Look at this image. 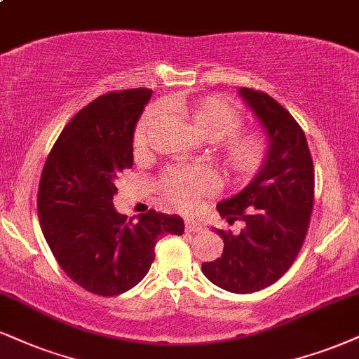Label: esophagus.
Masks as SVG:
<instances>
[{"mask_svg": "<svg viewBox=\"0 0 359 359\" xmlns=\"http://www.w3.org/2000/svg\"><path fill=\"white\" fill-rule=\"evenodd\" d=\"M201 224L196 223L194 219H187V231L188 233H194V231H201Z\"/></svg>", "mask_w": 359, "mask_h": 359, "instance_id": "34e87169", "label": "esophagus"}]
</instances>
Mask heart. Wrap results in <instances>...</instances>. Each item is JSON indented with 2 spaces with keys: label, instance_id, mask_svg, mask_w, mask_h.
<instances>
[{
  "label": "heart",
  "instance_id": "heart-1",
  "mask_svg": "<svg viewBox=\"0 0 359 359\" xmlns=\"http://www.w3.org/2000/svg\"><path fill=\"white\" fill-rule=\"evenodd\" d=\"M183 116L203 138L211 141L216 159L228 176L251 180L261 171L269 154L268 136L256 128H241L243 114L219 96H205L183 106ZM161 104L149 106L133 133L135 153H143L153 143L163 121ZM218 178L206 166H171L161 176V189L172 205L191 210L201 196L218 191Z\"/></svg>",
  "mask_w": 359,
  "mask_h": 359
}]
</instances>
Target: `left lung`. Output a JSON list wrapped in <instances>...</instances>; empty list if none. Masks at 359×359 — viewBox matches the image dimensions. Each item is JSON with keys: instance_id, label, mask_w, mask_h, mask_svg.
<instances>
[{"instance_id": "left-lung-1", "label": "left lung", "mask_w": 359, "mask_h": 359, "mask_svg": "<svg viewBox=\"0 0 359 359\" xmlns=\"http://www.w3.org/2000/svg\"><path fill=\"white\" fill-rule=\"evenodd\" d=\"M240 93L268 133L269 154L241 193L216 206L221 218L229 224L240 221L243 229H216L223 255L201 269L216 286L246 294L273 285L294 263L311 221L315 168L303 128L291 113L259 90Z\"/></svg>"}]
</instances>
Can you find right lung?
<instances>
[{"label": "right lung", "mask_w": 359, "mask_h": 359, "mask_svg": "<svg viewBox=\"0 0 359 359\" xmlns=\"http://www.w3.org/2000/svg\"><path fill=\"white\" fill-rule=\"evenodd\" d=\"M151 90L109 91L74 114L53 144L38 188V218L61 269L93 294L116 296L146 276L163 234H183L176 215L138 221L113 208L116 180L133 166V133Z\"/></svg>", "instance_id": "1"}]
</instances>
